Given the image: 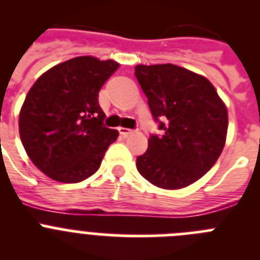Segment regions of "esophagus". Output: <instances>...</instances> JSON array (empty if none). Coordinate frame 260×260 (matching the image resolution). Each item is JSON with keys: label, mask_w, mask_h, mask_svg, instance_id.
I'll list each match as a JSON object with an SVG mask.
<instances>
[{"label": "esophagus", "mask_w": 260, "mask_h": 260, "mask_svg": "<svg viewBox=\"0 0 260 260\" xmlns=\"http://www.w3.org/2000/svg\"><path fill=\"white\" fill-rule=\"evenodd\" d=\"M118 132L119 134L122 135V137H128L130 134H133V130H130V128H126V127H118Z\"/></svg>", "instance_id": "obj_1"}]
</instances>
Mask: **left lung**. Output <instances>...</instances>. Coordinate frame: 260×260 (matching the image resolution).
I'll return each instance as SVG.
<instances>
[{
    "mask_svg": "<svg viewBox=\"0 0 260 260\" xmlns=\"http://www.w3.org/2000/svg\"><path fill=\"white\" fill-rule=\"evenodd\" d=\"M135 77L148 99L161 137L151 135L137 169L165 190L191 185L221 155L228 132V109L206 77L172 63L137 65Z\"/></svg>",
    "mask_w": 260,
    "mask_h": 260,
    "instance_id": "obj_1",
    "label": "left lung"
}]
</instances>
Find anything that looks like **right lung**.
Listing matches in <instances>:
<instances>
[{
	"mask_svg": "<svg viewBox=\"0 0 260 260\" xmlns=\"http://www.w3.org/2000/svg\"><path fill=\"white\" fill-rule=\"evenodd\" d=\"M119 68L113 59L80 56L41 74L19 112L23 147L49 178L75 183L92 176L118 132L105 127L99 91Z\"/></svg>",
	"mask_w": 260,
	"mask_h": 260,
	"instance_id": "add662e5",
	"label": "right lung"
}]
</instances>
